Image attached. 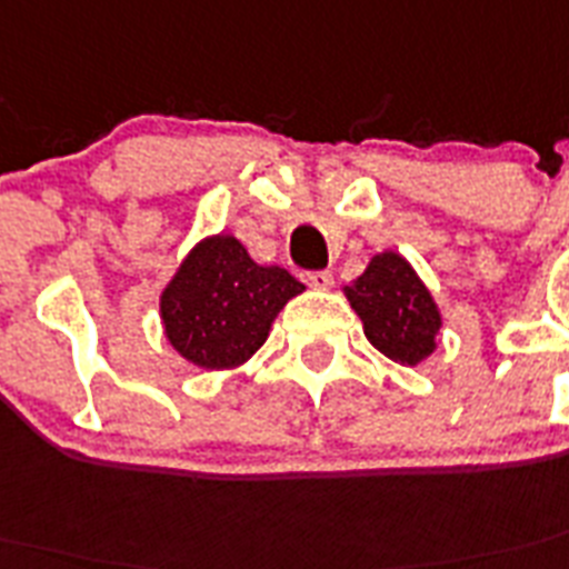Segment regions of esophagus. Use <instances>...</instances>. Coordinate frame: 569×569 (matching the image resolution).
Wrapping results in <instances>:
<instances>
[{
  "label": "esophagus",
  "instance_id": "esophagus-1",
  "mask_svg": "<svg viewBox=\"0 0 569 569\" xmlns=\"http://www.w3.org/2000/svg\"><path fill=\"white\" fill-rule=\"evenodd\" d=\"M303 280H307L312 289H329V286L336 283L332 271H307V274H303Z\"/></svg>",
  "mask_w": 569,
  "mask_h": 569
}]
</instances>
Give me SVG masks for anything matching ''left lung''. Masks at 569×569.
<instances>
[{
    "label": "left lung",
    "mask_w": 569,
    "mask_h": 569,
    "mask_svg": "<svg viewBox=\"0 0 569 569\" xmlns=\"http://www.w3.org/2000/svg\"><path fill=\"white\" fill-rule=\"evenodd\" d=\"M347 298L365 321L367 341L399 365H419L433 352L439 318L431 292L417 271L393 251L373 257L367 271L347 286Z\"/></svg>",
    "instance_id": "left-lung-1"
}]
</instances>
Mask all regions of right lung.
Returning <instances> with one entry per match:
<instances>
[{"instance_id":"1","label":"right lung","mask_w":569,"mask_h":569,"mask_svg":"<svg viewBox=\"0 0 569 569\" xmlns=\"http://www.w3.org/2000/svg\"><path fill=\"white\" fill-rule=\"evenodd\" d=\"M303 283L286 269L257 266L233 237L199 242L161 295L164 332L181 356L208 370L242 365Z\"/></svg>"}]
</instances>
